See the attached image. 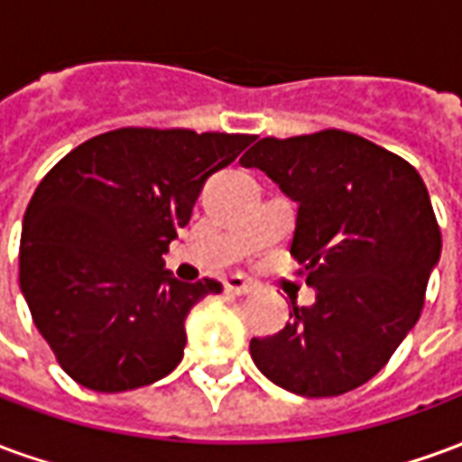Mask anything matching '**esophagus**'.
I'll list each match as a JSON object with an SVG mask.
<instances>
[{"label": "esophagus", "mask_w": 462, "mask_h": 462, "mask_svg": "<svg viewBox=\"0 0 462 462\" xmlns=\"http://www.w3.org/2000/svg\"><path fill=\"white\" fill-rule=\"evenodd\" d=\"M225 290L242 297V294H252V291H254V284H252L250 280H245L242 274H230V277L225 280Z\"/></svg>", "instance_id": "34e87169"}]
</instances>
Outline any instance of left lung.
Masks as SVG:
<instances>
[{
    "mask_svg": "<svg viewBox=\"0 0 462 462\" xmlns=\"http://www.w3.org/2000/svg\"><path fill=\"white\" fill-rule=\"evenodd\" d=\"M300 202L291 257L317 290L252 361L297 396H341L374 378L416 327L440 227L418 171L356 133L262 138L242 155Z\"/></svg>",
    "mask_w": 462,
    "mask_h": 462,
    "instance_id": "obj_1",
    "label": "left lung"
}]
</instances>
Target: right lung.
<instances>
[{"instance_id":"add662e5","label":"right lung","mask_w":462,"mask_h":462,"mask_svg":"<svg viewBox=\"0 0 462 462\" xmlns=\"http://www.w3.org/2000/svg\"><path fill=\"white\" fill-rule=\"evenodd\" d=\"M254 135L116 128L46 172L26 205L19 287L36 329L76 383L118 393L180 364L185 317L215 280L162 267L212 172Z\"/></svg>"}]
</instances>
